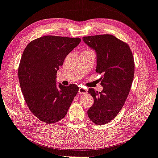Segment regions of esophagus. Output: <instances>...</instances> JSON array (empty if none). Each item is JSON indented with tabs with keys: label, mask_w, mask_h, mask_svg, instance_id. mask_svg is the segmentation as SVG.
<instances>
[{
	"label": "esophagus",
	"mask_w": 158,
	"mask_h": 158,
	"mask_svg": "<svg viewBox=\"0 0 158 158\" xmlns=\"http://www.w3.org/2000/svg\"><path fill=\"white\" fill-rule=\"evenodd\" d=\"M87 89H85L83 87H80L79 90H78V94H84L87 93Z\"/></svg>",
	"instance_id": "1"
}]
</instances>
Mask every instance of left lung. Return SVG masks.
Here are the masks:
<instances>
[{"label": "left lung", "mask_w": 158, "mask_h": 158, "mask_svg": "<svg viewBox=\"0 0 158 158\" xmlns=\"http://www.w3.org/2000/svg\"><path fill=\"white\" fill-rule=\"evenodd\" d=\"M82 40L96 52V72L103 75L102 91L88 90L94 104L87 115L95 124H105L115 118L127 100L134 76V59L129 46L113 35L89 36Z\"/></svg>", "instance_id": "obj_1"}]
</instances>
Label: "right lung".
<instances>
[{"label":"right lung","instance_id":"1","mask_svg":"<svg viewBox=\"0 0 158 158\" xmlns=\"http://www.w3.org/2000/svg\"><path fill=\"white\" fill-rule=\"evenodd\" d=\"M81 42L80 38L48 35L31 41L18 68L20 88L31 112L49 124L66 115L78 92L75 84L56 85V77L65 58Z\"/></svg>","mask_w":158,"mask_h":158}]
</instances>
